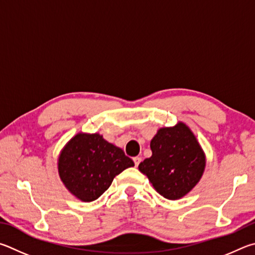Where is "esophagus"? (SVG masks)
Returning a JSON list of instances; mask_svg holds the SVG:
<instances>
[{
    "label": "esophagus",
    "instance_id": "esophagus-1",
    "mask_svg": "<svg viewBox=\"0 0 255 255\" xmlns=\"http://www.w3.org/2000/svg\"><path fill=\"white\" fill-rule=\"evenodd\" d=\"M141 158L140 157H134L133 158V161H134V164H135V167H137L140 164V162H141Z\"/></svg>",
    "mask_w": 255,
    "mask_h": 255
}]
</instances>
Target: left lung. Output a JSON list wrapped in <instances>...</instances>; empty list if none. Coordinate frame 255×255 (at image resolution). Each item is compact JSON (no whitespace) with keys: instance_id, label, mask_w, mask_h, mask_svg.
<instances>
[{"instance_id":"8db88e82","label":"left lung","mask_w":255,"mask_h":255,"mask_svg":"<svg viewBox=\"0 0 255 255\" xmlns=\"http://www.w3.org/2000/svg\"><path fill=\"white\" fill-rule=\"evenodd\" d=\"M150 148L152 155L139 164V170L164 198L184 197L205 169V154L193 132L184 123L162 128L151 140Z\"/></svg>"}]
</instances>
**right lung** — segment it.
I'll use <instances>...</instances> for the list:
<instances>
[{
  "mask_svg": "<svg viewBox=\"0 0 255 255\" xmlns=\"http://www.w3.org/2000/svg\"><path fill=\"white\" fill-rule=\"evenodd\" d=\"M134 166L124 151L97 134L78 133L61 151L58 171L71 194L93 202L109 189L114 177Z\"/></svg>",
  "mask_w": 255,
  "mask_h": 255,
  "instance_id": "right-lung-1",
  "label": "right lung"
}]
</instances>
